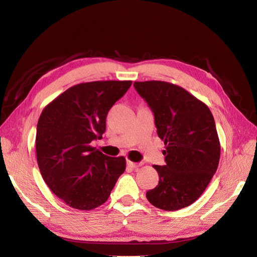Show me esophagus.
I'll return each instance as SVG.
<instances>
[{
    "label": "esophagus",
    "mask_w": 257,
    "mask_h": 257,
    "mask_svg": "<svg viewBox=\"0 0 257 257\" xmlns=\"http://www.w3.org/2000/svg\"><path fill=\"white\" fill-rule=\"evenodd\" d=\"M127 166L130 167V168H137V167H139V166H141V164H138V163H134V162H131L130 160H127Z\"/></svg>",
    "instance_id": "esophagus-1"
}]
</instances>
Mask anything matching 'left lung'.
Listing matches in <instances>:
<instances>
[{
	"instance_id": "1",
	"label": "left lung",
	"mask_w": 257,
	"mask_h": 257,
	"mask_svg": "<svg viewBox=\"0 0 257 257\" xmlns=\"http://www.w3.org/2000/svg\"><path fill=\"white\" fill-rule=\"evenodd\" d=\"M150 107L166 150L165 165H153L159 184L147 192L157 208L174 211L192 205L215 174L221 146L208 106L179 85L165 81L134 82Z\"/></svg>"
}]
</instances>
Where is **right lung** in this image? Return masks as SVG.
<instances>
[{
	"mask_svg": "<svg viewBox=\"0 0 257 257\" xmlns=\"http://www.w3.org/2000/svg\"><path fill=\"white\" fill-rule=\"evenodd\" d=\"M132 81H92L67 89L44 108L36 128V158L48 188L69 207L91 210L109 197L125 170L91 143L102 138L106 116Z\"/></svg>",
	"mask_w": 257,
	"mask_h": 257,
	"instance_id": "right-lung-1",
	"label": "right lung"
}]
</instances>
